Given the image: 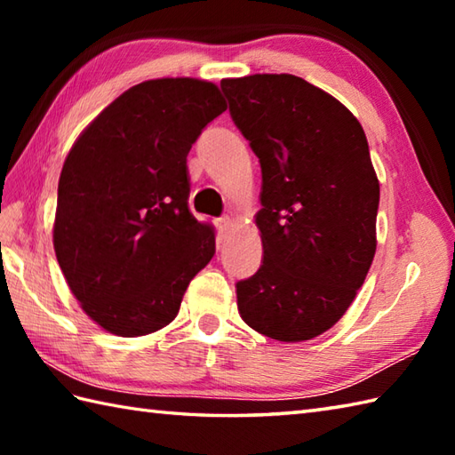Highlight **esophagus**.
I'll return each mask as SVG.
<instances>
[{
	"label": "esophagus",
	"instance_id": "34e87169",
	"mask_svg": "<svg viewBox=\"0 0 455 455\" xmlns=\"http://www.w3.org/2000/svg\"><path fill=\"white\" fill-rule=\"evenodd\" d=\"M215 225L219 228V235L222 238H227L228 233H230V228H233V219H230V217H220V219H217Z\"/></svg>",
	"mask_w": 455,
	"mask_h": 455
}]
</instances>
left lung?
I'll return each mask as SVG.
<instances>
[{
	"instance_id": "1",
	"label": "left lung",
	"mask_w": 455,
	"mask_h": 455,
	"mask_svg": "<svg viewBox=\"0 0 455 455\" xmlns=\"http://www.w3.org/2000/svg\"><path fill=\"white\" fill-rule=\"evenodd\" d=\"M220 88L262 168L264 259L236 283L238 313L274 340H313L344 316L375 256L379 180L365 132L346 105L291 74Z\"/></svg>"
}]
</instances>
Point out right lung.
<instances>
[{"label":"right lung","instance_id":"obj_1","mask_svg":"<svg viewBox=\"0 0 455 455\" xmlns=\"http://www.w3.org/2000/svg\"><path fill=\"white\" fill-rule=\"evenodd\" d=\"M227 109L197 78L132 85L76 139L58 180L52 243L82 311L134 338L176 318L215 254V227L188 209V154Z\"/></svg>","mask_w":455,"mask_h":455}]
</instances>
